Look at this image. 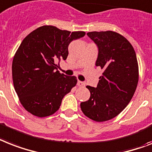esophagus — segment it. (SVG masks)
<instances>
[{
    "label": "esophagus",
    "mask_w": 152,
    "mask_h": 152,
    "mask_svg": "<svg viewBox=\"0 0 152 152\" xmlns=\"http://www.w3.org/2000/svg\"><path fill=\"white\" fill-rule=\"evenodd\" d=\"M77 85H78L79 87H84V86H85V83L84 82H82V81H80V80H79L78 82H77Z\"/></svg>",
    "instance_id": "34e87169"
}]
</instances>
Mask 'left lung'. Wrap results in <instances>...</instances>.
<instances>
[{
	"label": "left lung",
	"mask_w": 152,
	"mask_h": 152,
	"mask_svg": "<svg viewBox=\"0 0 152 152\" xmlns=\"http://www.w3.org/2000/svg\"><path fill=\"white\" fill-rule=\"evenodd\" d=\"M98 48L96 66L104 69L97 87L87 86L88 101L81 102L83 114L96 122L110 120L131 101L138 83L137 55L124 37L112 31L89 32Z\"/></svg>",
	"instance_id": "1"
}]
</instances>
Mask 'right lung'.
I'll list each match as a JSON object with an SVG mask.
<instances>
[{"label":"right lung","instance_id":"right-lung-1","mask_svg":"<svg viewBox=\"0 0 152 152\" xmlns=\"http://www.w3.org/2000/svg\"><path fill=\"white\" fill-rule=\"evenodd\" d=\"M85 34L44 26L26 37L12 61L13 84L26 110L38 117L58 110L77 79L60 73L56 62L67 58L70 43Z\"/></svg>","mask_w":152,"mask_h":152}]
</instances>
